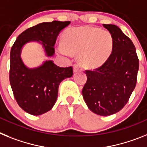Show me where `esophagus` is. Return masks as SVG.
<instances>
[{"label":"esophagus","mask_w":147,"mask_h":147,"mask_svg":"<svg viewBox=\"0 0 147 147\" xmlns=\"http://www.w3.org/2000/svg\"><path fill=\"white\" fill-rule=\"evenodd\" d=\"M82 66H81V64H79V63H76V64L74 65V72H78L80 69L81 68Z\"/></svg>","instance_id":"obj_1"}]
</instances>
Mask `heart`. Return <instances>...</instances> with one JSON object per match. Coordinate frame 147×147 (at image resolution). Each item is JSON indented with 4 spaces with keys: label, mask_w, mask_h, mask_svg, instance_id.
<instances>
[{
    "label": "heart",
    "mask_w": 147,
    "mask_h": 147,
    "mask_svg": "<svg viewBox=\"0 0 147 147\" xmlns=\"http://www.w3.org/2000/svg\"><path fill=\"white\" fill-rule=\"evenodd\" d=\"M67 49L71 52H80L79 61L84 66L95 68L104 64L113 49V39L110 33L94 27L74 29L66 34L64 39ZM60 52L68 54L63 46Z\"/></svg>",
    "instance_id": "1"
}]
</instances>
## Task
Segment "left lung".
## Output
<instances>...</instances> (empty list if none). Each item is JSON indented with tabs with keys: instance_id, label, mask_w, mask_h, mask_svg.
Instances as JSON below:
<instances>
[{
	"instance_id": "1",
	"label": "left lung",
	"mask_w": 147,
	"mask_h": 147,
	"mask_svg": "<svg viewBox=\"0 0 147 147\" xmlns=\"http://www.w3.org/2000/svg\"><path fill=\"white\" fill-rule=\"evenodd\" d=\"M113 39L112 54L101 66L86 69L82 95L89 109L99 115L115 114L123 108L137 82L139 61L133 43L119 27L104 24Z\"/></svg>"
}]
</instances>
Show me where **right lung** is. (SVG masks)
<instances>
[{
  "label": "right lung",
  "mask_w": 147,
  "mask_h": 147,
  "mask_svg": "<svg viewBox=\"0 0 147 147\" xmlns=\"http://www.w3.org/2000/svg\"><path fill=\"white\" fill-rule=\"evenodd\" d=\"M69 24L70 21L53 20L32 26L18 35L12 47L10 84L18 104L29 114L39 115L52 109L58 98L60 83L72 77L73 68L59 67L49 61L38 68L29 69L20 59V49L27 42L40 40L47 55H53L58 34Z\"/></svg>",
  "instance_id": "1"
}]
</instances>
